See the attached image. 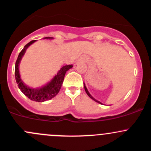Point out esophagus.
<instances>
[{
  "instance_id": "obj_1",
  "label": "esophagus",
  "mask_w": 151,
  "mask_h": 151,
  "mask_svg": "<svg viewBox=\"0 0 151 151\" xmlns=\"http://www.w3.org/2000/svg\"><path fill=\"white\" fill-rule=\"evenodd\" d=\"M86 60L87 59H86V57H85V56H82L79 60H80V62H85V61H86Z\"/></svg>"
}]
</instances>
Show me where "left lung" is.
<instances>
[{
  "label": "left lung",
  "instance_id": "1",
  "mask_svg": "<svg viewBox=\"0 0 151 151\" xmlns=\"http://www.w3.org/2000/svg\"><path fill=\"white\" fill-rule=\"evenodd\" d=\"M84 88H85V92H86V93H87V94H88V96H89V97H90V98H91V99H93V101H96V102H98V103H99V104H101V102H100V101H97V100H96V99H94V98H93V96H91V94H90V93H89V92H88V89H87L86 86H85V83H84Z\"/></svg>",
  "mask_w": 151,
  "mask_h": 151
}]
</instances>
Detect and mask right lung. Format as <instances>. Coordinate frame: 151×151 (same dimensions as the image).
<instances>
[{
    "instance_id": "add662e5",
    "label": "right lung",
    "mask_w": 151,
    "mask_h": 151,
    "mask_svg": "<svg viewBox=\"0 0 151 151\" xmlns=\"http://www.w3.org/2000/svg\"><path fill=\"white\" fill-rule=\"evenodd\" d=\"M45 39H52L53 38L45 37ZM35 42H36V40H33L29 42L24 47L22 51L19 52L17 59L16 63H15V80H16L17 83L18 87L20 89V91L28 98L30 99L32 101H38V102H43V101L51 99H52L53 97H55L58 93V92L60 90V88L62 86V84H63L66 71L69 70L71 68H72L73 66L72 65H66V66L62 67L59 70L58 74L55 76L54 78L50 83H48L47 85L42 87V88H32L25 85V83L22 81L20 78V75H19V64L20 63V60L22 59V56L24 55L25 51H26L27 48L30 45L34 43Z\"/></svg>"
}]
</instances>
